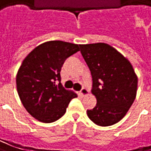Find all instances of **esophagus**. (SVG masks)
Masks as SVG:
<instances>
[{
  "label": "esophagus",
  "mask_w": 151,
  "mask_h": 151,
  "mask_svg": "<svg viewBox=\"0 0 151 151\" xmlns=\"http://www.w3.org/2000/svg\"><path fill=\"white\" fill-rule=\"evenodd\" d=\"M80 93H81V95H82V96H86V95L88 94V90L87 88H81V90L80 91Z\"/></svg>",
  "instance_id": "obj_1"
}]
</instances>
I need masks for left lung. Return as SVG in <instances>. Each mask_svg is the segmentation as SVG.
<instances>
[{
	"instance_id": "8db88e82",
	"label": "left lung",
	"mask_w": 151,
	"mask_h": 151,
	"mask_svg": "<svg viewBox=\"0 0 151 151\" xmlns=\"http://www.w3.org/2000/svg\"><path fill=\"white\" fill-rule=\"evenodd\" d=\"M81 53L93 78L96 106L87 114L94 124L109 126L119 122L132 106L137 77L131 63L105 43L80 45Z\"/></svg>"
}]
</instances>
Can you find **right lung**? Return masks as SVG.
I'll return each instance as SVG.
<instances>
[{"mask_svg": "<svg viewBox=\"0 0 151 151\" xmlns=\"http://www.w3.org/2000/svg\"><path fill=\"white\" fill-rule=\"evenodd\" d=\"M78 50V45L48 41L32 50L22 62L17 73V91L24 107L38 121L59 119L70 101L77 97L62 86L60 71L64 61Z\"/></svg>", "mask_w": 151, "mask_h": 151, "instance_id": "right-lung-1", "label": "right lung"}]
</instances>
